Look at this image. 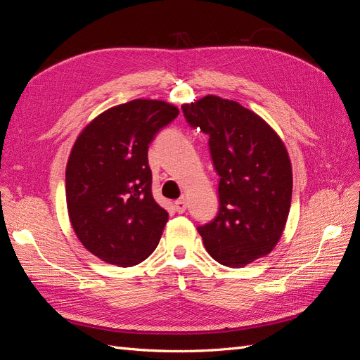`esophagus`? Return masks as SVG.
<instances>
[{"mask_svg": "<svg viewBox=\"0 0 360 360\" xmlns=\"http://www.w3.org/2000/svg\"><path fill=\"white\" fill-rule=\"evenodd\" d=\"M174 207H176L177 213H184V212H186V198L180 197L176 202H174Z\"/></svg>", "mask_w": 360, "mask_h": 360, "instance_id": "obj_1", "label": "esophagus"}]
</instances>
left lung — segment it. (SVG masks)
<instances>
[{"instance_id":"1","label":"left lung","mask_w":360,"mask_h":360,"mask_svg":"<svg viewBox=\"0 0 360 360\" xmlns=\"http://www.w3.org/2000/svg\"><path fill=\"white\" fill-rule=\"evenodd\" d=\"M181 110L209 135L221 177L219 212L198 233L217 263L243 267L270 254L284 233L292 192L288 151L263 118L234 101L209 94Z\"/></svg>"}]
</instances>
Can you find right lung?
<instances>
[{
	"label": "right lung",
	"mask_w": 360,
	"mask_h": 360,
	"mask_svg": "<svg viewBox=\"0 0 360 360\" xmlns=\"http://www.w3.org/2000/svg\"><path fill=\"white\" fill-rule=\"evenodd\" d=\"M177 115L168 102L135 99L97 115L75 141L66 167L70 224L105 263L135 266L160 240L168 212L151 193L147 151Z\"/></svg>",
	"instance_id": "right-lung-1"
}]
</instances>
